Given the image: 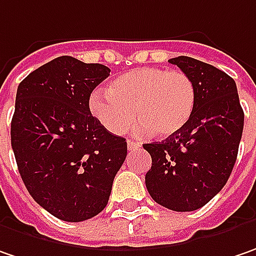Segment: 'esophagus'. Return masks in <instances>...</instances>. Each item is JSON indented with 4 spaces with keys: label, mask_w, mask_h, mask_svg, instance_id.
Wrapping results in <instances>:
<instances>
[{
    "label": "esophagus",
    "mask_w": 256,
    "mask_h": 256,
    "mask_svg": "<svg viewBox=\"0 0 256 256\" xmlns=\"http://www.w3.org/2000/svg\"><path fill=\"white\" fill-rule=\"evenodd\" d=\"M142 146V143L139 142H134V140H128V150H134Z\"/></svg>",
    "instance_id": "obj_1"
}]
</instances>
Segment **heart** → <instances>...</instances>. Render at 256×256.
Returning <instances> with one entry per match:
<instances>
[{"label":"heart","mask_w":256,"mask_h":256,"mask_svg":"<svg viewBox=\"0 0 256 256\" xmlns=\"http://www.w3.org/2000/svg\"><path fill=\"white\" fill-rule=\"evenodd\" d=\"M106 93L92 96L90 110L114 134L124 133L136 114V132L170 138L186 128L196 106L194 80L184 72L160 67L124 72L108 83Z\"/></svg>","instance_id":"heart-1"}]
</instances>
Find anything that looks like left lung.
I'll use <instances>...</instances> for the list:
<instances>
[{
	"instance_id": "obj_1",
	"label": "left lung",
	"mask_w": 256,
	"mask_h": 256,
	"mask_svg": "<svg viewBox=\"0 0 256 256\" xmlns=\"http://www.w3.org/2000/svg\"><path fill=\"white\" fill-rule=\"evenodd\" d=\"M196 86V106L184 130L146 143L152 156L146 188L153 200L176 212L205 206L225 186L238 156L244 110L236 84L216 67L192 57L169 60Z\"/></svg>"
}]
</instances>
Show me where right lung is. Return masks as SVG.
Listing matches in <instances>:
<instances>
[{
    "mask_svg": "<svg viewBox=\"0 0 256 256\" xmlns=\"http://www.w3.org/2000/svg\"><path fill=\"white\" fill-rule=\"evenodd\" d=\"M108 76L103 64L62 56L18 86L11 120L18 172L32 199L62 220L100 214L128 154L126 139L110 133L88 107Z\"/></svg>",
    "mask_w": 256,
    "mask_h": 256,
    "instance_id": "1",
    "label": "right lung"
}]
</instances>
